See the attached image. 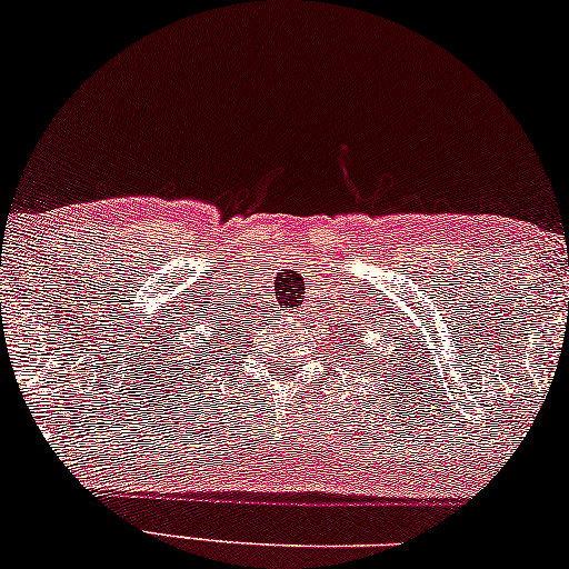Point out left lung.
Segmentation results:
<instances>
[{"label": "left lung", "instance_id": "1", "mask_svg": "<svg viewBox=\"0 0 569 569\" xmlns=\"http://www.w3.org/2000/svg\"><path fill=\"white\" fill-rule=\"evenodd\" d=\"M351 340H353V338H351ZM343 343H346V338H343ZM346 346H348V343H346Z\"/></svg>", "mask_w": 569, "mask_h": 569}]
</instances>
